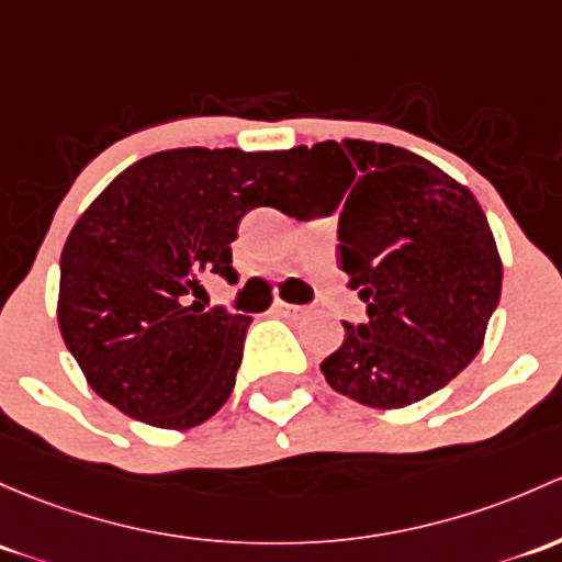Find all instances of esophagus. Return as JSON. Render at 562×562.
I'll list each match as a JSON object with an SVG mask.
<instances>
[{
	"label": "esophagus",
	"mask_w": 562,
	"mask_h": 562,
	"mask_svg": "<svg viewBox=\"0 0 562 562\" xmlns=\"http://www.w3.org/2000/svg\"><path fill=\"white\" fill-rule=\"evenodd\" d=\"M299 312H301V306L288 304V301H280V299H277L274 306H271V315H277V317H296Z\"/></svg>",
	"instance_id": "esophagus-1"
}]
</instances>
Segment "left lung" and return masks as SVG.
<instances>
[{
    "label": "left lung",
    "mask_w": 562,
    "mask_h": 562,
    "mask_svg": "<svg viewBox=\"0 0 562 562\" xmlns=\"http://www.w3.org/2000/svg\"><path fill=\"white\" fill-rule=\"evenodd\" d=\"M299 221L339 210V266L366 304L323 360L328 385L374 409L436 393L482 350L501 301L493 232L469 188L404 147L328 139L293 150Z\"/></svg>",
    "instance_id": "1"
}]
</instances>
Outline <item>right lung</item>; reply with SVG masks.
<instances>
[{"mask_svg": "<svg viewBox=\"0 0 562 562\" xmlns=\"http://www.w3.org/2000/svg\"><path fill=\"white\" fill-rule=\"evenodd\" d=\"M293 150L177 147L99 193L61 252L58 328L88 385L156 428H193L232 395L252 317L204 306L206 277L236 285L241 217L299 193Z\"/></svg>", "mask_w": 562, "mask_h": 562, "instance_id": "1", "label": "right lung"}]
</instances>
